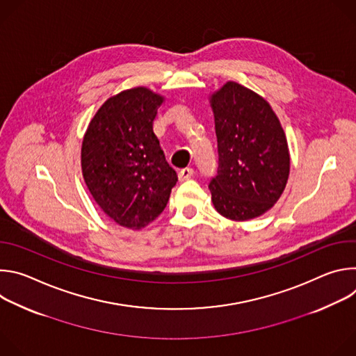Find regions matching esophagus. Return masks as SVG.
Returning a JSON list of instances; mask_svg holds the SVG:
<instances>
[{
	"mask_svg": "<svg viewBox=\"0 0 356 356\" xmlns=\"http://www.w3.org/2000/svg\"><path fill=\"white\" fill-rule=\"evenodd\" d=\"M194 175V170L191 168H186V169H181L179 172V180L180 181H184V180H188L191 176Z\"/></svg>",
	"mask_w": 356,
	"mask_h": 356,
	"instance_id": "1",
	"label": "esophagus"
}]
</instances>
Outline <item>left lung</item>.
I'll return each mask as SVG.
<instances>
[{"label": "left lung", "mask_w": 356, "mask_h": 356, "mask_svg": "<svg viewBox=\"0 0 356 356\" xmlns=\"http://www.w3.org/2000/svg\"><path fill=\"white\" fill-rule=\"evenodd\" d=\"M218 142V170L210 183L214 209L232 221L269 211L290 173L286 134L268 101L227 81L210 95Z\"/></svg>", "instance_id": "8db88e82"}]
</instances>
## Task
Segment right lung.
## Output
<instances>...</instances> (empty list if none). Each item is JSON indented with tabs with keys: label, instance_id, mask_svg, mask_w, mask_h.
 Wrapping results in <instances>:
<instances>
[{
	"label": "right lung",
	"instance_id": "obj_1",
	"mask_svg": "<svg viewBox=\"0 0 356 356\" xmlns=\"http://www.w3.org/2000/svg\"><path fill=\"white\" fill-rule=\"evenodd\" d=\"M163 101L146 87L124 90L97 110L83 138L87 188L101 210L129 229L156 220L177 181L154 132Z\"/></svg>",
	"mask_w": 356,
	"mask_h": 356
}]
</instances>
